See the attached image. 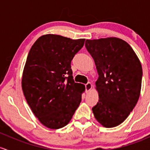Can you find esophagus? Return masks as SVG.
<instances>
[{"label":"esophagus","instance_id":"esophagus-1","mask_svg":"<svg viewBox=\"0 0 150 150\" xmlns=\"http://www.w3.org/2000/svg\"><path fill=\"white\" fill-rule=\"evenodd\" d=\"M85 88H86V92L89 91H90L91 89V88H92V84H91V83H90V82L87 83L85 85Z\"/></svg>","mask_w":150,"mask_h":150}]
</instances>
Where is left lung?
Masks as SVG:
<instances>
[{"label":"left lung","instance_id":"obj_1","mask_svg":"<svg viewBox=\"0 0 150 150\" xmlns=\"http://www.w3.org/2000/svg\"><path fill=\"white\" fill-rule=\"evenodd\" d=\"M87 51L98 74L99 100L92 108L96 119L105 127L119 125L138 100L142 69L138 57L124 40L116 38L86 40Z\"/></svg>","mask_w":150,"mask_h":150}]
</instances>
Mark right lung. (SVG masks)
Listing matches in <instances>:
<instances>
[{
  "label": "right lung",
  "instance_id": "obj_1",
  "mask_svg": "<svg viewBox=\"0 0 150 150\" xmlns=\"http://www.w3.org/2000/svg\"><path fill=\"white\" fill-rule=\"evenodd\" d=\"M84 42L46 35L30 49L22 88L32 111L48 128L67 125L79 105L84 86L74 81L71 62Z\"/></svg>",
  "mask_w": 150,
  "mask_h": 150
}]
</instances>
